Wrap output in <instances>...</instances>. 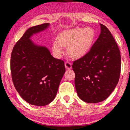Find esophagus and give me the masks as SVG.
<instances>
[{
    "mask_svg": "<svg viewBox=\"0 0 130 130\" xmlns=\"http://www.w3.org/2000/svg\"><path fill=\"white\" fill-rule=\"evenodd\" d=\"M65 67L66 69H68V70L72 69V64H71V63H70L69 62H68V61H67V62H66L65 63Z\"/></svg>",
    "mask_w": 130,
    "mask_h": 130,
    "instance_id": "1",
    "label": "esophagus"
}]
</instances>
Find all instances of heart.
<instances>
[{
	"mask_svg": "<svg viewBox=\"0 0 130 130\" xmlns=\"http://www.w3.org/2000/svg\"><path fill=\"white\" fill-rule=\"evenodd\" d=\"M96 38L95 31L91 27L65 30L53 43L52 51L55 57L60 58L64 52L63 46H67L68 54L74 58H80L91 49Z\"/></svg>",
	"mask_w": 130,
	"mask_h": 130,
	"instance_id": "heart-1",
	"label": "heart"
}]
</instances>
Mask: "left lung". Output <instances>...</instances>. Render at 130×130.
I'll return each mask as SVG.
<instances>
[{
    "mask_svg": "<svg viewBox=\"0 0 130 130\" xmlns=\"http://www.w3.org/2000/svg\"><path fill=\"white\" fill-rule=\"evenodd\" d=\"M100 25V34L91 49L72 65L77 93L88 103H99L108 98L120 77V50L109 30Z\"/></svg>",
    "mask_w": 130,
    "mask_h": 130,
    "instance_id": "obj_1",
    "label": "left lung"
}]
</instances>
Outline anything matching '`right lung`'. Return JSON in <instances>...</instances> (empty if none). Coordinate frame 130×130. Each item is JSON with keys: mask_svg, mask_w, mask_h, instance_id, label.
<instances>
[{"mask_svg": "<svg viewBox=\"0 0 130 130\" xmlns=\"http://www.w3.org/2000/svg\"><path fill=\"white\" fill-rule=\"evenodd\" d=\"M49 25L44 23L27 29L15 44L11 56L15 89L24 100L37 106H45L54 99L65 72L62 60L54 58L47 47L31 39Z\"/></svg>", "mask_w": 130, "mask_h": 130, "instance_id": "obj_1", "label": "right lung"}]
</instances>
